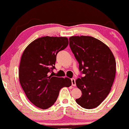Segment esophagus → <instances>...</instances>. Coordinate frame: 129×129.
<instances>
[{
  "instance_id": "1",
  "label": "esophagus",
  "mask_w": 129,
  "mask_h": 129,
  "mask_svg": "<svg viewBox=\"0 0 129 129\" xmlns=\"http://www.w3.org/2000/svg\"><path fill=\"white\" fill-rule=\"evenodd\" d=\"M71 81H72V85L73 86H76V84L75 79H74V78H72V79H71Z\"/></svg>"
}]
</instances>
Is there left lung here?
<instances>
[{
  "mask_svg": "<svg viewBox=\"0 0 129 129\" xmlns=\"http://www.w3.org/2000/svg\"><path fill=\"white\" fill-rule=\"evenodd\" d=\"M69 45L84 75L76 81L82 92L76 101L85 109L96 108L108 95L114 81V56L107 45L92 37H71Z\"/></svg>",
  "mask_w": 129,
  "mask_h": 129,
  "instance_id": "1",
  "label": "left lung"
}]
</instances>
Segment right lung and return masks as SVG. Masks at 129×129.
Returning <instances> with one entry per match:
<instances>
[{
    "mask_svg": "<svg viewBox=\"0 0 129 129\" xmlns=\"http://www.w3.org/2000/svg\"><path fill=\"white\" fill-rule=\"evenodd\" d=\"M68 44L66 37H41L29 44L22 55L18 73L20 84L28 99L41 109L51 107L61 88L72 85L70 78L50 75L55 69L57 53Z\"/></svg>",
    "mask_w": 129,
    "mask_h": 129,
    "instance_id": "right-lung-1",
    "label": "right lung"
}]
</instances>
